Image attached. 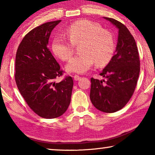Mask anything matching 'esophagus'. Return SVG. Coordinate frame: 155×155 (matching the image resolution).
<instances>
[{
	"label": "esophagus",
	"instance_id": "1",
	"mask_svg": "<svg viewBox=\"0 0 155 155\" xmlns=\"http://www.w3.org/2000/svg\"><path fill=\"white\" fill-rule=\"evenodd\" d=\"M74 80H75V81H78V80H79L80 78H81V77H80L79 75H74Z\"/></svg>",
	"mask_w": 155,
	"mask_h": 155
}]
</instances>
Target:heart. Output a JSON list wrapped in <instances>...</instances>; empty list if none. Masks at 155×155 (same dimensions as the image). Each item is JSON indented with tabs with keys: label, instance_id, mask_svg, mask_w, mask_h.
I'll return each mask as SVG.
<instances>
[{
	"label": "heart",
	"instance_id": "1",
	"mask_svg": "<svg viewBox=\"0 0 155 155\" xmlns=\"http://www.w3.org/2000/svg\"><path fill=\"white\" fill-rule=\"evenodd\" d=\"M70 41L58 36L52 43L53 52L63 61H68L74 53V45L80 46L81 55L73 57L66 65L70 73H84L94 63L104 66L111 61L115 51V41L109 31L88 20L73 22L66 29Z\"/></svg>",
	"mask_w": 155,
	"mask_h": 155
}]
</instances>
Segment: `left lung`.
<instances>
[{"label":"left lung","mask_w":155,"mask_h":155,"mask_svg":"<svg viewBox=\"0 0 155 155\" xmlns=\"http://www.w3.org/2000/svg\"><path fill=\"white\" fill-rule=\"evenodd\" d=\"M118 30L116 54L99 75L106 80L91 78L90 100L95 108L114 113L124 108L134 93L139 78V53L134 37L121 22L104 18Z\"/></svg>","instance_id":"obj_1"}]
</instances>
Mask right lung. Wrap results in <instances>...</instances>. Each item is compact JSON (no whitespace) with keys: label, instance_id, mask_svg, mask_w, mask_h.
I'll list each match as a JSON object with an SVG mask.
<instances>
[{"label":"right lung","instance_id":"obj_1","mask_svg":"<svg viewBox=\"0 0 155 155\" xmlns=\"http://www.w3.org/2000/svg\"><path fill=\"white\" fill-rule=\"evenodd\" d=\"M61 20L46 22L27 34L16 53L15 79L29 108L44 118L62 116L71 103L73 80L66 76L54 82L63 71L48 48V39Z\"/></svg>","mask_w":155,"mask_h":155}]
</instances>
